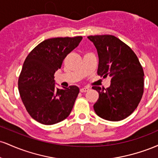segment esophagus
<instances>
[{
  "label": "esophagus",
  "mask_w": 158,
  "mask_h": 158,
  "mask_svg": "<svg viewBox=\"0 0 158 158\" xmlns=\"http://www.w3.org/2000/svg\"><path fill=\"white\" fill-rule=\"evenodd\" d=\"M89 90V88H87V87H85V88H82L80 89L81 93H85V92L88 91Z\"/></svg>",
  "instance_id": "34e87169"
}]
</instances>
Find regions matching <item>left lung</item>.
Here are the masks:
<instances>
[{
    "label": "left lung",
    "instance_id": "obj_1",
    "mask_svg": "<svg viewBox=\"0 0 158 158\" xmlns=\"http://www.w3.org/2000/svg\"><path fill=\"white\" fill-rule=\"evenodd\" d=\"M99 56L97 74L109 76L110 87L94 86L99 99L94 105L96 114L109 121L126 119L138 106L143 94L144 72L131 48L111 35H90Z\"/></svg>",
    "mask_w": 158,
    "mask_h": 158
}]
</instances>
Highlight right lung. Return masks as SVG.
Wrapping results in <instances>:
<instances>
[{"label":"right lung","instance_id":"obj_1","mask_svg":"<svg viewBox=\"0 0 158 158\" xmlns=\"http://www.w3.org/2000/svg\"><path fill=\"white\" fill-rule=\"evenodd\" d=\"M81 39L77 36L44 40L27 56L19 76V90L27 112L37 122L56 124L66 119L73 109L79 88H56L54 74Z\"/></svg>","mask_w":158,"mask_h":158}]
</instances>
